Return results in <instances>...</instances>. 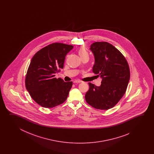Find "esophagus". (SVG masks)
<instances>
[{
    "label": "esophagus",
    "mask_w": 154,
    "mask_h": 154,
    "mask_svg": "<svg viewBox=\"0 0 154 154\" xmlns=\"http://www.w3.org/2000/svg\"><path fill=\"white\" fill-rule=\"evenodd\" d=\"M82 82V80H80L77 79V80H75L74 81V83H80V82Z\"/></svg>",
    "instance_id": "esophagus-1"
}]
</instances>
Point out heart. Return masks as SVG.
Wrapping results in <instances>:
<instances>
[{
  "mask_svg": "<svg viewBox=\"0 0 154 154\" xmlns=\"http://www.w3.org/2000/svg\"><path fill=\"white\" fill-rule=\"evenodd\" d=\"M79 54L80 56L82 57V56H85L86 54H88V52L87 51L86 49L84 47H81L78 51Z\"/></svg>",
  "mask_w": 154,
  "mask_h": 154,
  "instance_id": "obj_1",
  "label": "heart"
}]
</instances>
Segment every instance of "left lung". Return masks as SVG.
<instances>
[{
  "instance_id": "1",
  "label": "left lung",
  "mask_w": 154,
  "mask_h": 154,
  "mask_svg": "<svg viewBox=\"0 0 154 154\" xmlns=\"http://www.w3.org/2000/svg\"><path fill=\"white\" fill-rule=\"evenodd\" d=\"M90 49L95 57L92 71L98 74L102 82L100 86L88 82L85 100L94 108L107 110L125 95L130 79L129 67L123 55L109 43H93Z\"/></svg>"
}]
</instances>
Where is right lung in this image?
I'll list each match as a JSON object with an SVG mask.
<instances>
[{
	"label": "right lung",
	"mask_w": 154,
	"mask_h": 154,
	"mask_svg": "<svg viewBox=\"0 0 154 154\" xmlns=\"http://www.w3.org/2000/svg\"><path fill=\"white\" fill-rule=\"evenodd\" d=\"M73 46L54 43L40 49L33 56L26 74L25 86L33 100L45 108H52L66 101L72 82L55 78L64 67L66 56Z\"/></svg>",
	"instance_id": "add662e5"
}]
</instances>
